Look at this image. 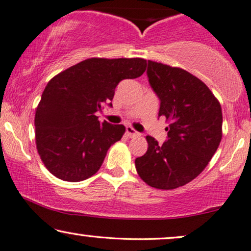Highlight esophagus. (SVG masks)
Masks as SVG:
<instances>
[{
  "mask_svg": "<svg viewBox=\"0 0 251 251\" xmlns=\"http://www.w3.org/2000/svg\"><path fill=\"white\" fill-rule=\"evenodd\" d=\"M126 134H127V136H129V137H135V136L140 135L139 132H136V130L130 126L126 127Z\"/></svg>",
  "mask_w": 251,
  "mask_h": 251,
  "instance_id": "34e87169",
  "label": "esophagus"
}]
</instances>
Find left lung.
Returning a JSON list of instances; mask_svg holds the SVG:
<instances>
[{
	"label": "left lung",
	"instance_id": "obj_1",
	"mask_svg": "<svg viewBox=\"0 0 251 251\" xmlns=\"http://www.w3.org/2000/svg\"><path fill=\"white\" fill-rule=\"evenodd\" d=\"M150 86L168 122L167 141L147 136L148 150L135 159L140 177L152 188L185 185L206 168L222 140V108L206 84L184 69L148 60Z\"/></svg>",
	"mask_w": 251,
	"mask_h": 251
}]
</instances>
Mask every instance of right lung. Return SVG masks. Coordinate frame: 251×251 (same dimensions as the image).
Returning a JSON list of instances; mask_svg holds the SVG:
<instances>
[{"label": "right lung", "mask_w": 251, "mask_h": 251, "mask_svg": "<svg viewBox=\"0 0 251 251\" xmlns=\"http://www.w3.org/2000/svg\"><path fill=\"white\" fill-rule=\"evenodd\" d=\"M147 60L91 58L54 76L35 114V140L42 161L62 181L79 182L100 169L109 148L122 139L124 125L101 123L103 104L112 107L123 79L146 72Z\"/></svg>", "instance_id": "obj_1"}]
</instances>
